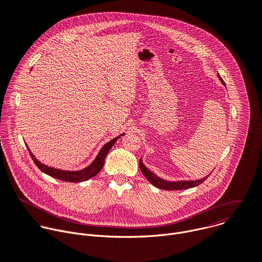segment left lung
<instances>
[{
	"mask_svg": "<svg viewBox=\"0 0 262 262\" xmlns=\"http://www.w3.org/2000/svg\"><path fill=\"white\" fill-rule=\"evenodd\" d=\"M221 82L225 85V83H224V81L222 80V78L219 76ZM139 166H140V169L143 173V175L147 178V180L149 182H151L154 185H156L157 188L159 189H162V190H166V191H176V190H185V189H190V188H194V186L196 185H199L200 183H202L206 178L204 177L203 179H199V180H189V181H168V180H165L163 178H160L159 176H157L155 173H152L151 171H149L145 165L142 163V160L140 159L139 161Z\"/></svg>",
	"mask_w": 262,
	"mask_h": 262,
	"instance_id": "left-lung-1",
	"label": "left lung"
}]
</instances>
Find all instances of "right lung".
<instances>
[{
    "instance_id": "add662e5",
    "label": "right lung",
    "mask_w": 262,
    "mask_h": 262,
    "mask_svg": "<svg viewBox=\"0 0 262 262\" xmlns=\"http://www.w3.org/2000/svg\"><path fill=\"white\" fill-rule=\"evenodd\" d=\"M122 136V135H121ZM120 137V136H119ZM119 137H116L115 139L111 140L110 142H107L106 144L103 145V147L100 149L99 154L97 155L96 159L93 161V163L88 166L87 168L80 170V171H65V170H60V169H55L49 166H46L43 164H41L38 160H37L33 154L29 150L30 156L33 160V162L35 163V165L38 167L43 173L55 177L57 179L63 180V181H69V182H81V181H85L90 179L91 177L97 175L99 173V171L102 169L103 164H104V159L107 155V152L110 151V149L113 147V145L116 143V141L118 140ZM28 147V146H27ZM29 149V148H28Z\"/></svg>"
}]
</instances>
